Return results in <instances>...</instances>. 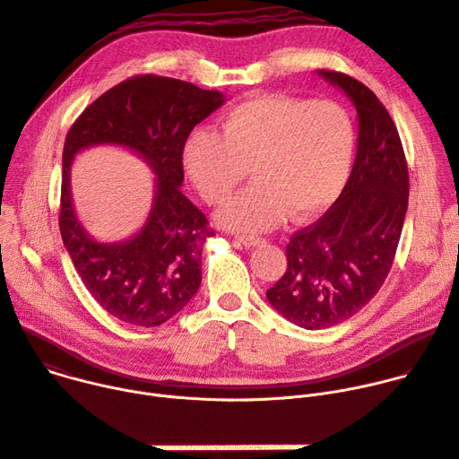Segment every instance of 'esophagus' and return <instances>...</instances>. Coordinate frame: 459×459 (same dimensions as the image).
I'll list each match as a JSON object with an SVG mask.
<instances>
[{
	"label": "esophagus",
	"mask_w": 459,
	"mask_h": 459,
	"mask_svg": "<svg viewBox=\"0 0 459 459\" xmlns=\"http://www.w3.org/2000/svg\"><path fill=\"white\" fill-rule=\"evenodd\" d=\"M237 240H238L240 244H244L246 248H254V246H259V244L264 242L261 237H254V235H238Z\"/></svg>",
	"instance_id": "obj_1"
}]
</instances>
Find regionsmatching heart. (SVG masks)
Returning <instances> with one entry per match:
<instances>
[{
	"label": "heart",
	"instance_id": "b5f03b06",
	"mask_svg": "<svg viewBox=\"0 0 459 459\" xmlns=\"http://www.w3.org/2000/svg\"><path fill=\"white\" fill-rule=\"evenodd\" d=\"M222 135L198 128L184 145L186 172L213 205L226 204L242 180L255 184L219 213L237 231H266L283 222L322 215L342 195L355 160L351 116L333 100L261 95L233 107Z\"/></svg>",
	"mask_w": 459,
	"mask_h": 459
}]
</instances>
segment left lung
<instances>
[{"mask_svg": "<svg viewBox=\"0 0 459 459\" xmlns=\"http://www.w3.org/2000/svg\"><path fill=\"white\" fill-rule=\"evenodd\" d=\"M357 110V156L327 213L296 231L287 272L266 290L270 305L307 331L338 325L380 290L408 209V167L399 132L378 97L343 74L318 69Z\"/></svg>", "mask_w": 459, "mask_h": 459, "instance_id": "obj_1", "label": "left lung"}]
</instances>
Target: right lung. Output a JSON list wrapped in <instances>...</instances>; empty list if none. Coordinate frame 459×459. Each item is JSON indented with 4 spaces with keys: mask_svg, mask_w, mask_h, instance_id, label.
Instances as JSON below:
<instances>
[{
    "mask_svg": "<svg viewBox=\"0 0 459 459\" xmlns=\"http://www.w3.org/2000/svg\"><path fill=\"white\" fill-rule=\"evenodd\" d=\"M224 102V93L215 90L141 75L102 93L67 132L58 221L62 240L88 292L125 324L158 327L198 292L202 250L213 231L180 189L182 152L191 130ZM97 144L134 152L157 176L150 217L134 236L117 243L91 238L71 196L73 160Z\"/></svg>",
    "mask_w": 459,
    "mask_h": 459,
    "instance_id": "1",
    "label": "right lung"
}]
</instances>
